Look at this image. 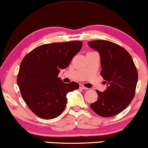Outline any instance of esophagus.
Masks as SVG:
<instances>
[{
  "instance_id": "esophagus-1",
  "label": "esophagus",
  "mask_w": 148,
  "mask_h": 148,
  "mask_svg": "<svg viewBox=\"0 0 148 148\" xmlns=\"http://www.w3.org/2000/svg\"><path fill=\"white\" fill-rule=\"evenodd\" d=\"M79 88H82V89H84V90H88V89L87 87H86V86H84V85H82V84L79 85Z\"/></svg>"
}]
</instances>
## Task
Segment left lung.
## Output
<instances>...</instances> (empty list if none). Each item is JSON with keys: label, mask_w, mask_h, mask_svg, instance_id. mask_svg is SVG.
I'll return each mask as SVG.
<instances>
[{"label": "left lung", "mask_w": 148, "mask_h": 148, "mask_svg": "<svg viewBox=\"0 0 148 148\" xmlns=\"http://www.w3.org/2000/svg\"><path fill=\"white\" fill-rule=\"evenodd\" d=\"M88 44L100 54V74L107 84L105 91H97L98 100L90 107L99 116L112 117L123 112L133 100L138 72L131 55L123 47L105 40L88 41Z\"/></svg>", "instance_id": "left-lung-1"}]
</instances>
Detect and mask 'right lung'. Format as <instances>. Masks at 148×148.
<instances>
[{"label": "right lung", "mask_w": 148, "mask_h": 148, "mask_svg": "<svg viewBox=\"0 0 148 148\" xmlns=\"http://www.w3.org/2000/svg\"><path fill=\"white\" fill-rule=\"evenodd\" d=\"M82 46V41L48 43L29 53L21 63L17 84L27 107L43 119H53L63 112L66 94L79 85L66 84L58 75L66 69Z\"/></svg>", "instance_id": "right-lung-1"}]
</instances>
